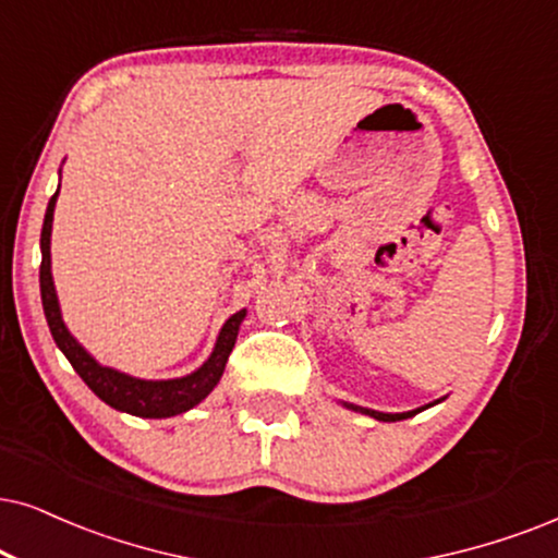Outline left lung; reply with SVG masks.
Instances as JSON below:
<instances>
[{"label":"left lung","instance_id":"8db88e82","mask_svg":"<svg viewBox=\"0 0 558 558\" xmlns=\"http://www.w3.org/2000/svg\"><path fill=\"white\" fill-rule=\"evenodd\" d=\"M340 404H342L344 409H352V412L368 414V417L378 420V422H399V420H409V417H414V414L425 412V409H429V407L440 404V399L433 401V404H425V407H420V409H412V412H397V414H391V412H378V409H368V407H357V404H350V401H340Z\"/></svg>","mask_w":558,"mask_h":558}]
</instances>
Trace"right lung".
I'll return each mask as SVG.
<instances>
[{"mask_svg":"<svg viewBox=\"0 0 558 558\" xmlns=\"http://www.w3.org/2000/svg\"><path fill=\"white\" fill-rule=\"evenodd\" d=\"M59 190H56L51 201H48L44 231H40V257H44L40 259V299H44V314H46L48 329H51L59 350L66 355V361L72 363V368L80 373L84 384H87L89 389L105 401V404L118 409V412L133 414V417H144V420H165L197 407L210 391L216 389L218 380H221L231 350H234L239 327H242L246 316V308L231 314L229 319L223 322L208 361L203 363L201 368L187 373V376L159 378V380L136 378L123 371L110 368V365L97 363L95 357L84 350V344H80V340L69 331L66 324H63L59 295H56V286H53L51 229H53V208H56V197H59Z\"/></svg>","mask_w":558,"mask_h":558,"instance_id":"add662e5","label":"right lung"}]
</instances>
